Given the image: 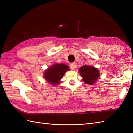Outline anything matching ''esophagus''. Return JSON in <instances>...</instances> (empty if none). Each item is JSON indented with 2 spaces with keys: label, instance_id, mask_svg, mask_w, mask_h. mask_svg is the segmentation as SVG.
<instances>
[{
  "label": "esophagus",
  "instance_id": "obj_1",
  "mask_svg": "<svg viewBox=\"0 0 133 133\" xmlns=\"http://www.w3.org/2000/svg\"><path fill=\"white\" fill-rule=\"evenodd\" d=\"M77 66V64L76 62H74V63H71L70 64V67L72 70H74L76 69V67Z\"/></svg>",
  "mask_w": 133,
  "mask_h": 133
}]
</instances>
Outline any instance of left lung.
<instances>
[{
	"label": "left lung",
	"instance_id": "left-lung-1",
	"mask_svg": "<svg viewBox=\"0 0 133 133\" xmlns=\"http://www.w3.org/2000/svg\"><path fill=\"white\" fill-rule=\"evenodd\" d=\"M83 81L86 84H94L100 76L98 69L90 66H83L79 69Z\"/></svg>",
	"mask_w": 133,
	"mask_h": 133
}]
</instances>
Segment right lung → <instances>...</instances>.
I'll list each match as a JSON object with an SVG mask.
<instances>
[{"label": "right lung", "mask_w": 133, "mask_h": 133, "mask_svg": "<svg viewBox=\"0 0 133 133\" xmlns=\"http://www.w3.org/2000/svg\"><path fill=\"white\" fill-rule=\"evenodd\" d=\"M69 70V66L65 64H54L44 72L43 75L48 82L52 86H56L60 82V80L63 78L65 72Z\"/></svg>", "instance_id": "right-lung-1"}]
</instances>
